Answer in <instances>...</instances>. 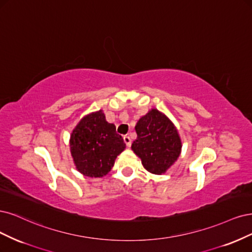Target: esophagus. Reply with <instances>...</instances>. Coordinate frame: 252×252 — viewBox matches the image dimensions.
Masks as SVG:
<instances>
[{
	"instance_id": "obj_1",
	"label": "esophagus",
	"mask_w": 252,
	"mask_h": 252,
	"mask_svg": "<svg viewBox=\"0 0 252 252\" xmlns=\"http://www.w3.org/2000/svg\"><path fill=\"white\" fill-rule=\"evenodd\" d=\"M124 141H125V143L126 144V147H127V148L131 147L132 140H131V138H129L128 136H125V137H124Z\"/></svg>"
}]
</instances>
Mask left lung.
<instances>
[{
  "label": "left lung",
  "instance_id": "obj_1",
  "mask_svg": "<svg viewBox=\"0 0 252 252\" xmlns=\"http://www.w3.org/2000/svg\"><path fill=\"white\" fill-rule=\"evenodd\" d=\"M132 150L148 172L162 175L179 158L182 141L178 129L164 113L151 109L137 121Z\"/></svg>",
  "mask_w": 252,
  "mask_h": 252
}]
</instances>
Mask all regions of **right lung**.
Returning a JSON list of instances; mask_svg holds the SVG:
<instances>
[{
  "label": "right lung",
  "instance_id": "right-lung-1",
  "mask_svg": "<svg viewBox=\"0 0 252 252\" xmlns=\"http://www.w3.org/2000/svg\"><path fill=\"white\" fill-rule=\"evenodd\" d=\"M126 149L116 127L105 120L102 110L92 112L79 120L70 135V152L76 169L90 178L107 175Z\"/></svg>",
  "mask_w": 252,
  "mask_h": 252
}]
</instances>
